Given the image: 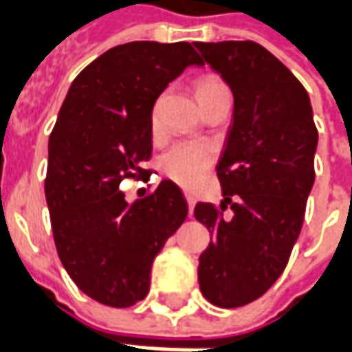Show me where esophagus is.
Wrapping results in <instances>:
<instances>
[{"instance_id": "34e87169", "label": "esophagus", "mask_w": 352, "mask_h": 352, "mask_svg": "<svg viewBox=\"0 0 352 352\" xmlns=\"http://www.w3.org/2000/svg\"><path fill=\"white\" fill-rule=\"evenodd\" d=\"M186 204H188V213L192 214V211H194V206H196V199H194V196L186 194Z\"/></svg>"}]
</instances>
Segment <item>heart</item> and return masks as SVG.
<instances>
[{
	"label": "heart",
	"instance_id": "1",
	"mask_svg": "<svg viewBox=\"0 0 352 352\" xmlns=\"http://www.w3.org/2000/svg\"><path fill=\"white\" fill-rule=\"evenodd\" d=\"M226 85L217 77H206L198 82L196 94L198 100H201L207 94L214 92L219 88H224ZM151 128L156 133L160 128V115H158V101L153 105L151 111ZM214 153L213 148L206 143H196V141H184V143H177L169 151L160 156L162 173L169 177L171 181L181 184L184 188H194L201 183V179L207 173V169L213 166Z\"/></svg>",
	"mask_w": 352,
	"mask_h": 352
}]
</instances>
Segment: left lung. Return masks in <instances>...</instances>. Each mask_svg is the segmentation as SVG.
Wrapping results in <instances>:
<instances>
[{"instance_id":"8db88e82","label":"left lung","mask_w":352,"mask_h":352,"mask_svg":"<svg viewBox=\"0 0 352 352\" xmlns=\"http://www.w3.org/2000/svg\"><path fill=\"white\" fill-rule=\"evenodd\" d=\"M194 45L234 94L217 164L224 199L194 207L213 236L199 256V290L232 309L258 300L287 267L315 183L318 131L303 85L262 45ZM228 205L232 214L224 217Z\"/></svg>"}]
</instances>
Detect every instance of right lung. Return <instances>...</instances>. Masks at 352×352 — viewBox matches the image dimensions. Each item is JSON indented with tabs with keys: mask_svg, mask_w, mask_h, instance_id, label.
<instances>
[{
	"mask_svg": "<svg viewBox=\"0 0 352 352\" xmlns=\"http://www.w3.org/2000/svg\"><path fill=\"white\" fill-rule=\"evenodd\" d=\"M188 65L204 62L186 41L113 47L75 77L50 133L45 196L58 256L103 305L148 294L153 260L188 214L171 181L133 204L120 190L124 179L148 175L151 111Z\"/></svg>",
	"mask_w": 352,
	"mask_h": 352,
	"instance_id": "1",
	"label": "right lung"
}]
</instances>
